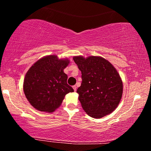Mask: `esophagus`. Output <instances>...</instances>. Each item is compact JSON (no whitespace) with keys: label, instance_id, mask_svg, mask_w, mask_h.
I'll return each instance as SVG.
<instances>
[{"label":"esophagus","instance_id":"34e87169","mask_svg":"<svg viewBox=\"0 0 151 151\" xmlns=\"http://www.w3.org/2000/svg\"><path fill=\"white\" fill-rule=\"evenodd\" d=\"M73 89H74V91H75V92H76V85H74V86H73Z\"/></svg>","mask_w":151,"mask_h":151}]
</instances>
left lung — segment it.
I'll use <instances>...</instances> for the list:
<instances>
[{
	"label": "left lung",
	"mask_w": 151,
	"mask_h": 151,
	"mask_svg": "<svg viewBox=\"0 0 151 151\" xmlns=\"http://www.w3.org/2000/svg\"><path fill=\"white\" fill-rule=\"evenodd\" d=\"M82 74V83L76 93L86 114L100 119L113 112L122 95L123 85L112 64L101 57H73Z\"/></svg>",
	"instance_id": "obj_1"
}]
</instances>
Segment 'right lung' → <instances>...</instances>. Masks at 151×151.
<instances>
[{"instance_id":"add662e5","label":"right lung","mask_w":151,"mask_h":151,"mask_svg":"<svg viewBox=\"0 0 151 151\" xmlns=\"http://www.w3.org/2000/svg\"><path fill=\"white\" fill-rule=\"evenodd\" d=\"M68 58L46 56L33 64L25 75L23 90L30 104L38 111L52 112L59 107L66 94L74 92L67 84L64 69Z\"/></svg>"}]
</instances>
